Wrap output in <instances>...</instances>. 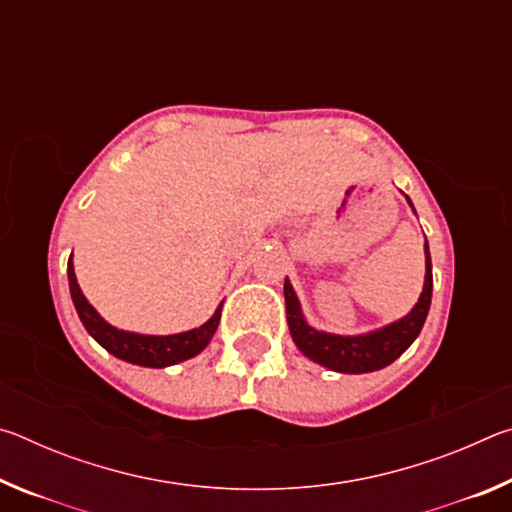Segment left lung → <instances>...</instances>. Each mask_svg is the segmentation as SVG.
<instances>
[{"label":"left lung","instance_id":"1","mask_svg":"<svg viewBox=\"0 0 512 512\" xmlns=\"http://www.w3.org/2000/svg\"><path fill=\"white\" fill-rule=\"evenodd\" d=\"M406 201L413 207L409 196H406ZM424 255H427V259H424L427 273H424V287L420 293V300L415 302V307L404 318L395 320V323L375 329V332L357 336L327 334L311 327L305 316H302L300 302L296 291L291 287V282L284 280V302H287V320L293 343L298 345V350L305 354V357L336 372L361 375V372L386 368L388 363H393L415 339H418L424 320H427L433 289L431 255L427 241H424Z\"/></svg>","mask_w":512,"mask_h":512}]
</instances>
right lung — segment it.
I'll list each match as a JSON object with an SVG mask.
<instances>
[{"mask_svg":"<svg viewBox=\"0 0 512 512\" xmlns=\"http://www.w3.org/2000/svg\"><path fill=\"white\" fill-rule=\"evenodd\" d=\"M67 277H69V293H72L76 314H79L83 327L88 329V334L101 345V348H106L110 354H115L117 359L135 363V366L167 368V366H173V363L192 359L198 352L207 348V343L212 341L216 327H219L223 302L216 307L214 316L207 320V323H203L201 327L189 329V332L169 334V336L126 332V329H117L110 323H106V320L99 316V311L90 305L88 298L83 296L79 282H76L72 257H69L67 262Z\"/></svg>","mask_w":512,"mask_h":512,"instance_id":"add662e5","label":"right lung"}]
</instances>
